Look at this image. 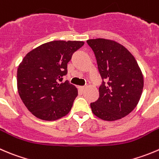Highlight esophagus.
I'll use <instances>...</instances> for the list:
<instances>
[{
    "mask_svg": "<svg viewBox=\"0 0 159 159\" xmlns=\"http://www.w3.org/2000/svg\"><path fill=\"white\" fill-rule=\"evenodd\" d=\"M78 90L80 91V92H84V89H85V87H84V86H78Z\"/></svg>",
    "mask_w": 159,
    "mask_h": 159,
    "instance_id": "obj_1",
    "label": "esophagus"
}]
</instances>
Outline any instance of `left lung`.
I'll list each match as a JSON object with an SVG mask.
<instances>
[{
  "label": "left lung",
  "instance_id": "1",
  "mask_svg": "<svg viewBox=\"0 0 159 159\" xmlns=\"http://www.w3.org/2000/svg\"><path fill=\"white\" fill-rule=\"evenodd\" d=\"M102 78L99 98L90 104L92 112L104 120H120L138 105L144 87L142 73L133 55L115 41L89 39Z\"/></svg>",
  "mask_w": 159,
  "mask_h": 159
}]
</instances>
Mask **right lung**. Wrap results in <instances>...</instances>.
<instances>
[{
    "label": "right lung",
    "mask_w": 159,
    "mask_h": 159,
    "mask_svg": "<svg viewBox=\"0 0 159 159\" xmlns=\"http://www.w3.org/2000/svg\"><path fill=\"white\" fill-rule=\"evenodd\" d=\"M82 41L57 40L36 47L26 54L17 72L18 94L37 118L56 120L71 109L78 90L63 77L67 63L81 48Z\"/></svg>",
    "instance_id": "right-lung-1"
}]
</instances>
